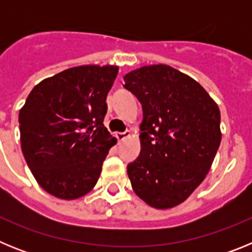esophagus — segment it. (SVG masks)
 <instances>
[{"mask_svg": "<svg viewBox=\"0 0 252 252\" xmlns=\"http://www.w3.org/2000/svg\"><path fill=\"white\" fill-rule=\"evenodd\" d=\"M131 135L130 131H125V132H116V139L119 140V141H124L126 137H128Z\"/></svg>", "mask_w": 252, "mask_h": 252, "instance_id": "34e87169", "label": "esophagus"}]
</instances>
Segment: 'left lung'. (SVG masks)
<instances>
[{
	"label": "left lung",
	"mask_w": 252,
	"mask_h": 252,
	"mask_svg": "<svg viewBox=\"0 0 252 252\" xmlns=\"http://www.w3.org/2000/svg\"><path fill=\"white\" fill-rule=\"evenodd\" d=\"M124 81L142 106L141 151L127 165L133 192L154 208L178 206L203 182L220 148L218 106L193 78L165 64Z\"/></svg>",
	"instance_id": "left-lung-1"
}]
</instances>
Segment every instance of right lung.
Listing matches in <instances>:
<instances>
[{
  "instance_id": "right-lung-1",
  "label": "right lung",
  "mask_w": 252,
  "mask_h": 252,
  "mask_svg": "<svg viewBox=\"0 0 252 252\" xmlns=\"http://www.w3.org/2000/svg\"><path fill=\"white\" fill-rule=\"evenodd\" d=\"M113 65H82L46 78L20 110L24 158L39 186L60 199H77L95 186L116 144L104 127Z\"/></svg>"
}]
</instances>
